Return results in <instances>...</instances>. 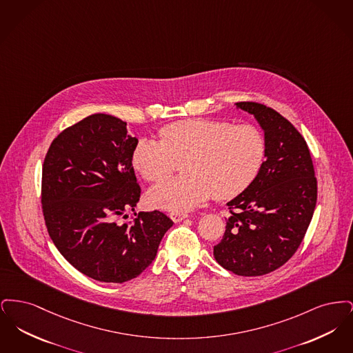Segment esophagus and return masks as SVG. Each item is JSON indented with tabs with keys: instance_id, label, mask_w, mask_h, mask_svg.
<instances>
[{
	"instance_id": "esophagus-1",
	"label": "esophagus",
	"mask_w": 353,
	"mask_h": 353,
	"mask_svg": "<svg viewBox=\"0 0 353 353\" xmlns=\"http://www.w3.org/2000/svg\"><path fill=\"white\" fill-rule=\"evenodd\" d=\"M169 217H170V219H172L173 222H181L183 219L188 217V214H185V213H170Z\"/></svg>"
}]
</instances>
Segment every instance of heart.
Instances as JSON below:
<instances>
[{"instance_id":"1","label":"heart","mask_w":353,"mask_h":353,"mask_svg":"<svg viewBox=\"0 0 353 353\" xmlns=\"http://www.w3.org/2000/svg\"><path fill=\"white\" fill-rule=\"evenodd\" d=\"M160 139L141 137L134 167L147 181H159L183 161V177L160 181L147 193L150 205L189 212L209 200L233 199L256 179L266 159V137L252 124L186 119L160 130Z\"/></svg>"}]
</instances>
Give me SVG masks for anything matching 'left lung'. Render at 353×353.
Here are the masks:
<instances>
[{
	"instance_id": "1",
	"label": "left lung",
	"mask_w": 353,
	"mask_h": 353,
	"mask_svg": "<svg viewBox=\"0 0 353 353\" xmlns=\"http://www.w3.org/2000/svg\"><path fill=\"white\" fill-rule=\"evenodd\" d=\"M266 137V160L249 188L226 205L233 209L213 255L223 269L259 276L279 269L302 243L316 206L318 184L310 150L281 114L252 101L235 103Z\"/></svg>"
}]
</instances>
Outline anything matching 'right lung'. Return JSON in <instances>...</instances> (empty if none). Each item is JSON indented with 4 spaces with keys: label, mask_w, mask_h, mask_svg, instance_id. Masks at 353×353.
Segmentation results:
<instances>
[{
    "label": "right lung",
    "mask_w": 353,
    "mask_h": 353,
    "mask_svg": "<svg viewBox=\"0 0 353 353\" xmlns=\"http://www.w3.org/2000/svg\"><path fill=\"white\" fill-rule=\"evenodd\" d=\"M127 123L94 114L51 143L42 168V206L49 235L71 266L104 283L131 281L154 259L173 221L141 212L120 222L140 199ZM136 214V213H134Z\"/></svg>",
    "instance_id": "obj_1"
}]
</instances>
